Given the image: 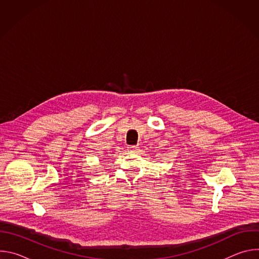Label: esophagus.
Listing matches in <instances>:
<instances>
[{
	"label": "esophagus",
	"instance_id": "34e87169",
	"mask_svg": "<svg viewBox=\"0 0 259 259\" xmlns=\"http://www.w3.org/2000/svg\"><path fill=\"white\" fill-rule=\"evenodd\" d=\"M138 150H139V147H138L137 145H129V146H128V151H129V152L135 153V152H137Z\"/></svg>",
	"mask_w": 259,
	"mask_h": 259
}]
</instances>
